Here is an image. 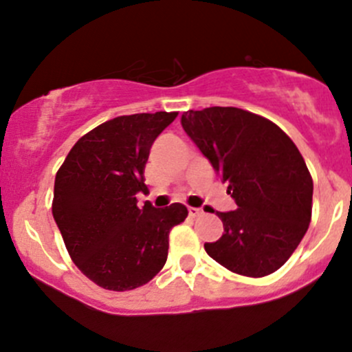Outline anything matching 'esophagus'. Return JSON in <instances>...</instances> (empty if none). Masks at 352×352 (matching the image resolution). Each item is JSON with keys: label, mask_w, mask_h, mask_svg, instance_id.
I'll return each mask as SVG.
<instances>
[{"label": "esophagus", "mask_w": 352, "mask_h": 352, "mask_svg": "<svg viewBox=\"0 0 352 352\" xmlns=\"http://www.w3.org/2000/svg\"><path fill=\"white\" fill-rule=\"evenodd\" d=\"M188 214H190L192 217H199L204 214V210H202L201 207H188Z\"/></svg>", "instance_id": "obj_1"}]
</instances>
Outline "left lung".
I'll return each mask as SVG.
<instances>
[{"label":"left lung","instance_id":"left-lung-1","mask_svg":"<svg viewBox=\"0 0 352 352\" xmlns=\"http://www.w3.org/2000/svg\"><path fill=\"white\" fill-rule=\"evenodd\" d=\"M180 123L236 202L217 212L224 232L204 244L207 254L238 275L276 272L312 217L314 184L298 148L275 123L238 108L190 109Z\"/></svg>","mask_w":352,"mask_h":352}]
</instances>
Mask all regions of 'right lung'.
<instances>
[{
    "mask_svg": "<svg viewBox=\"0 0 352 352\" xmlns=\"http://www.w3.org/2000/svg\"><path fill=\"white\" fill-rule=\"evenodd\" d=\"M179 113L120 116L84 135L55 175L52 214L77 268L106 290L145 285L164 268L168 234L187 207L157 209L145 192L150 148Z\"/></svg>",
    "mask_w": 352,
    "mask_h": 352,
    "instance_id": "add662e5",
    "label": "right lung"
}]
</instances>
